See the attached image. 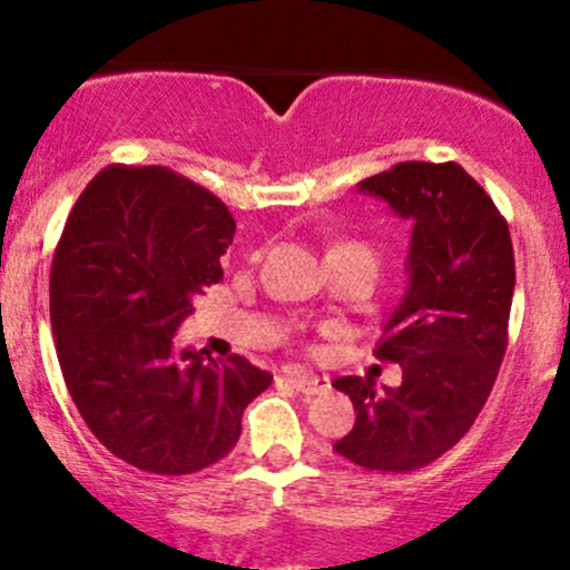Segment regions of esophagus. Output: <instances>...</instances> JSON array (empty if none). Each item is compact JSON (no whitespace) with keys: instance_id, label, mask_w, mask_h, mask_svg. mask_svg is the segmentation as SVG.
Wrapping results in <instances>:
<instances>
[{"instance_id":"obj_1","label":"esophagus","mask_w":570,"mask_h":570,"mask_svg":"<svg viewBox=\"0 0 570 570\" xmlns=\"http://www.w3.org/2000/svg\"><path fill=\"white\" fill-rule=\"evenodd\" d=\"M281 381H286L292 385L294 391H299V394L305 396H313V394H324L326 389H330V381L326 377H318V375H311V372H303V370H294V372H286Z\"/></svg>"}]
</instances>
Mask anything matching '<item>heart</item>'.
<instances>
[{
    "instance_id": "obj_1",
    "label": "heart",
    "mask_w": 570,
    "mask_h": 570,
    "mask_svg": "<svg viewBox=\"0 0 570 570\" xmlns=\"http://www.w3.org/2000/svg\"><path fill=\"white\" fill-rule=\"evenodd\" d=\"M332 252H362V254H367V257L372 259V263L377 265V257H375V252H372V248H370V246H364V244H343V246L332 248Z\"/></svg>"
}]
</instances>
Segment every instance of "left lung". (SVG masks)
<instances>
[{
  "instance_id": "obj_1",
  "label": "left lung",
  "mask_w": 570,
  "mask_h": 570,
  "mask_svg": "<svg viewBox=\"0 0 570 570\" xmlns=\"http://www.w3.org/2000/svg\"><path fill=\"white\" fill-rule=\"evenodd\" d=\"M412 222L407 289L375 356L402 367L399 389L337 377L356 423L335 450L370 472H415L448 453L485 407L507 353L514 252L495 203L458 163H396L358 181Z\"/></svg>"
}]
</instances>
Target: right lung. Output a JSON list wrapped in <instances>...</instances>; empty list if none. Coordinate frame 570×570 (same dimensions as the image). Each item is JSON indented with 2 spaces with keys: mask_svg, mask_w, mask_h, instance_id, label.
I'll return each instance as SVG.
<instances>
[{
  "mask_svg": "<svg viewBox=\"0 0 570 570\" xmlns=\"http://www.w3.org/2000/svg\"><path fill=\"white\" fill-rule=\"evenodd\" d=\"M233 235L217 195L163 166L104 168L63 225L50 271L58 364L96 440L141 472L222 461L273 381L238 353L174 348Z\"/></svg>",
  "mask_w": 570,
  "mask_h": 570,
  "instance_id": "right-lung-1",
  "label": "right lung"
}]
</instances>
